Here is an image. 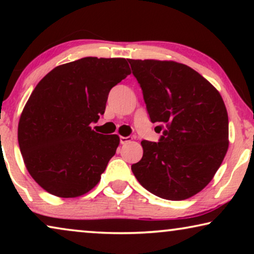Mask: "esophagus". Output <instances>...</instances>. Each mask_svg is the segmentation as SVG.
<instances>
[{
  "mask_svg": "<svg viewBox=\"0 0 254 254\" xmlns=\"http://www.w3.org/2000/svg\"><path fill=\"white\" fill-rule=\"evenodd\" d=\"M131 138L129 136H120V143L121 144H125L127 143V142H129Z\"/></svg>",
  "mask_w": 254,
  "mask_h": 254,
  "instance_id": "esophagus-1",
  "label": "esophagus"
}]
</instances>
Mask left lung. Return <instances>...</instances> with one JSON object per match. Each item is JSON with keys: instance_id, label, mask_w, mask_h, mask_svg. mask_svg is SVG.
Returning a JSON list of instances; mask_svg holds the SVG:
<instances>
[{"instance_id": "left-lung-1", "label": "left lung", "mask_w": 254, "mask_h": 254, "mask_svg": "<svg viewBox=\"0 0 254 254\" xmlns=\"http://www.w3.org/2000/svg\"><path fill=\"white\" fill-rule=\"evenodd\" d=\"M151 123L163 135L143 140L131 165L138 183L165 200L189 199L206 187L227 154L229 120L220 92L194 69L175 61L128 60Z\"/></svg>"}]
</instances>
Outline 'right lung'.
Segmentation results:
<instances>
[{"mask_svg": "<svg viewBox=\"0 0 254 254\" xmlns=\"http://www.w3.org/2000/svg\"><path fill=\"white\" fill-rule=\"evenodd\" d=\"M129 74L126 59L88 57L38 83L20 116L18 143L27 171L48 193L75 197L98 184L120 140L90 125L105 112L110 90Z\"/></svg>", "mask_w": 254, "mask_h": 254, "instance_id": "obj_1", "label": "right lung"}]
</instances>
